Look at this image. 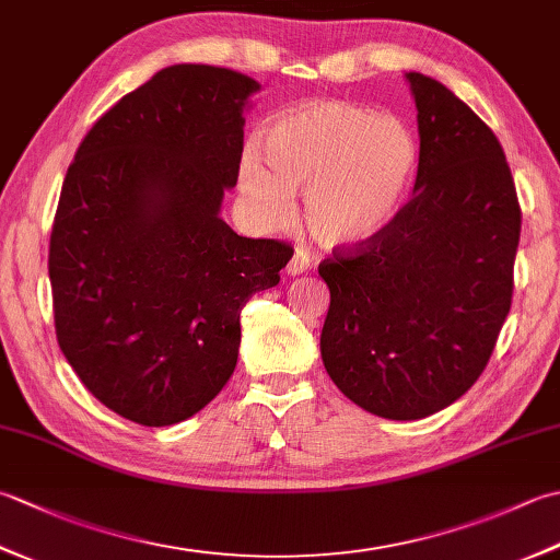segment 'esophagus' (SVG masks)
<instances>
[{
  "label": "esophagus",
  "instance_id": "1",
  "mask_svg": "<svg viewBox=\"0 0 560 560\" xmlns=\"http://www.w3.org/2000/svg\"><path fill=\"white\" fill-rule=\"evenodd\" d=\"M307 267H311V257H307V253H303V249H295L291 261L287 265V271L291 273V277H295V273L307 271Z\"/></svg>",
  "mask_w": 560,
  "mask_h": 560
}]
</instances>
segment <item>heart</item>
Instances as JSON below:
<instances>
[{
    "label": "heart",
    "mask_w": 560,
    "mask_h": 560,
    "mask_svg": "<svg viewBox=\"0 0 560 560\" xmlns=\"http://www.w3.org/2000/svg\"><path fill=\"white\" fill-rule=\"evenodd\" d=\"M261 151H245L241 187L269 225L291 219L305 189V225L319 245L373 241L395 221L419 165V147L397 117L323 101L273 117Z\"/></svg>",
    "instance_id": "b5f03b06"
}]
</instances>
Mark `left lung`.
Wrapping results in <instances>:
<instances>
[{"label":"left lung","instance_id":"8db88e82","mask_svg":"<svg viewBox=\"0 0 560 560\" xmlns=\"http://www.w3.org/2000/svg\"><path fill=\"white\" fill-rule=\"evenodd\" d=\"M404 77L419 110L413 197L373 241L319 265L331 383L392 421L450 407L483 373L513 301L522 225L491 127L440 81Z\"/></svg>","mask_w":560,"mask_h":560}]
</instances>
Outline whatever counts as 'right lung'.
Listing matches in <instances>:
<instances>
[{"mask_svg": "<svg viewBox=\"0 0 560 560\" xmlns=\"http://www.w3.org/2000/svg\"><path fill=\"white\" fill-rule=\"evenodd\" d=\"M241 71L173 65L91 127L50 235L55 331L86 389L141 425H173L235 371L241 311L293 249L221 219L249 96Z\"/></svg>", "mask_w": 560, "mask_h": 560, "instance_id": "add662e5", "label": "right lung"}]
</instances>
